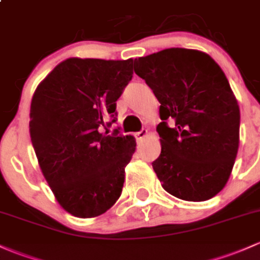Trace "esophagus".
<instances>
[{"mask_svg":"<svg viewBox=\"0 0 260 260\" xmlns=\"http://www.w3.org/2000/svg\"><path fill=\"white\" fill-rule=\"evenodd\" d=\"M135 135H136V139H138V141L144 140L145 136L147 135V130L146 129H142L141 131H139V133H136Z\"/></svg>","mask_w":260,"mask_h":260,"instance_id":"esophagus-1","label":"esophagus"}]
</instances>
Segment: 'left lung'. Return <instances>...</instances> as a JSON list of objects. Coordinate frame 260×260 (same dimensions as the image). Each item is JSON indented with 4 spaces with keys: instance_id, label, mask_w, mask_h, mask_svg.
<instances>
[{
    "instance_id": "1",
    "label": "left lung",
    "mask_w": 260,
    "mask_h": 260,
    "mask_svg": "<svg viewBox=\"0 0 260 260\" xmlns=\"http://www.w3.org/2000/svg\"><path fill=\"white\" fill-rule=\"evenodd\" d=\"M134 71L161 104V153L152 167L165 191L192 202L214 197L239 146L241 113L225 74L207 53L186 48L139 58Z\"/></svg>"
}]
</instances>
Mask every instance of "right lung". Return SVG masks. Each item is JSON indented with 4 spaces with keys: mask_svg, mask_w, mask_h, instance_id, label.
Listing matches in <instances>:
<instances>
[{
    "mask_svg": "<svg viewBox=\"0 0 260 260\" xmlns=\"http://www.w3.org/2000/svg\"><path fill=\"white\" fill-rule=\"evenodd\" d=\"M133 62L68 58L33 94L29 134L42 174L58 203L79 218L105 213L121 194L135 138L102 127L116 121Z\"/></svg>",
    "mask_w": 260,
    "mask_h": 260,
    "instance_id": "add662e5",
    "label": "right lung"
}]
</instances>
